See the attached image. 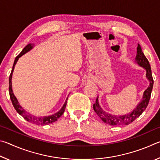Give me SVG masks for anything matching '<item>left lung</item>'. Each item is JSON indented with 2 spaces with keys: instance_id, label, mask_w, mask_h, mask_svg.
<instances>
[{
  "instance_id": "1",
  "label": "left lung",
  "mask_w": 160,
  "mask_h": 160,
  "mask_svg": "<svg viewBox=\"0 0 160 160\" xmlns=\"http://www.w3.org/2000/svg\"><path fill=\"white\" fill-rule=\"evenodd\" d=\"M135 63L140 67H142L146 71V78L150 82L148 88L146 89L143 92V95L138 104L135 107V109L127 114L124 115H113L112 113H107L104 110L102 109L99 103V97H97L96 102L93 105V109L94 112L98 115L99 117L109 125L112 126H120V125H128L132 121H135L137 118L142 114V112L147 108L149 101H150L151 92L152 90L154 81L152 75V70L150 65L149 61L145 57L144 53L142 51V48L140 45L138 44L137 47V54L135 56Z\"/></svg>"
}]
</instances>
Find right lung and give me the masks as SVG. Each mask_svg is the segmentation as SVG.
<instances>
[{
    "label": "right lung",
    "instance_id": "1",
    "mask_svg": "<svg viewBox=\"0 0 160 160\" xmlns=\"http://www.w3.org/2000/svg\"><path fill=\"white\" fill-rule=\"evenodd\" d=\"M34 47V44H29L26 46V47L23 48V50L21 51V53L19 54V55L15 58L14 63H13V66H12V69L11 71V73L10 75V78H9V94H10V99H11V102L12 103V105L15 110L17 111V112L19 113V114L21 115L22 117L27 120L29 122H30L33 124H36V125H40V126H45V125H48V124L52 123L53 122H55L58 120V119L61 117L62 114L64 113L65 109H66V104H67V100H68V97L65 102L64 104L63 105L61 109L58 111V112H56L55 113H53L52 115H49V116H34L32 114H30V113H28L25 109H24L22 107L20 104H19V102L18 99L16 98V97L15 96L14 93H13L12 89V73H13V70H14L15 66L17 62L18 61V59L20 58L22 56H23L24 54H25L26 53H28V51L32 49Z\"/></svg>",
    "mask_w": 160,
    "mask_h": 160
}]
</instances>
